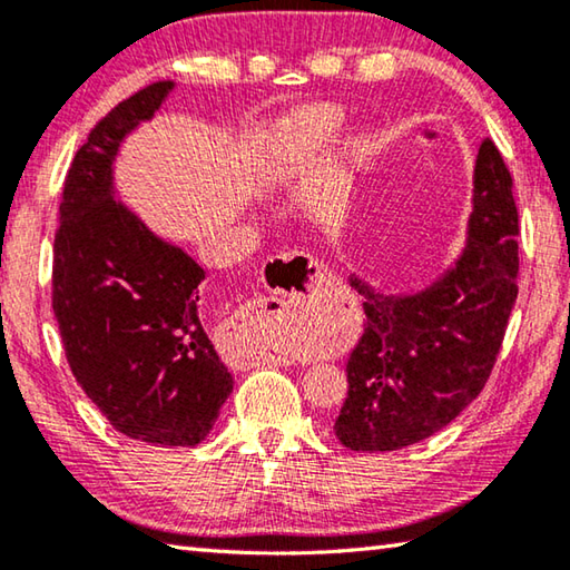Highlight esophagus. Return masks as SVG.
<instances>
[{
  "mask_svg": "<svg viewBox=\"0 0 570 570\" xmlns=\"http://www.w3.org/2000/svg\"><path fill=\"white\" fill-rule=\"evenodd\" d=\"M288 264H298L304 268V286L306 288H314L316 284L322 282L324 278V272L322 266L314 262V258L308 256H302V254H292V256H282V258H272V266L276 274L286 272ZM286 314V304L282 302V298H274V296H262V298H254V302H248V312L246 316L248 320H258V322H282V316ZM284 356H288L286 352L282 350H254L250 354H246V360L240 364H248V366H256L262 362H284Z\"/></svg>",
  "mask_w": 570,
  "mask_h": 570,
  "instance_id": "obj_1",
  "label": "esophagus"
}]
</instances>
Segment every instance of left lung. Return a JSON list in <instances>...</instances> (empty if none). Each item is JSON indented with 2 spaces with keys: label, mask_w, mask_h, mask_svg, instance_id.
I'll return each mask as SVG.
<instances>
[{
  "label": "left lung",
  "mask_w": 570,
  "mask_h": 570,
  "mask_svg": "<svg viewBox=\"0 0 570 570\" xmlns=\"http://www.w3.org/2000/svg\"><path fill=\"white\" fill-rule=\"evenodd\" d=\"M468 244L450 272L412 296H364V332L346 362L334 435L354 452L402 450L435 435L478 397L518 296L513 176L485 138L475 160Z\"/></svg>",
  "instance_id": "8db88e82"
}]
</instances>
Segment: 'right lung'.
<instances>
[{"instance_id":"obj_1","label":"right lung","mask_w":570,"mask_h":570,"mask_svg":"<svg viewBox=\"0 0 570 570\" xmlns=\"http://www.w3.org/2000/svg\"><path fill=\"white\" fill-rule=\"evenodd\" d=\"M170 90V80H158L118 102L75 153L55 234L52 308L75 380L112 428L190 448L234 390L200 322L206 272L153 236L112 190L122 138Z\"/></svg>"}]
</instances>
